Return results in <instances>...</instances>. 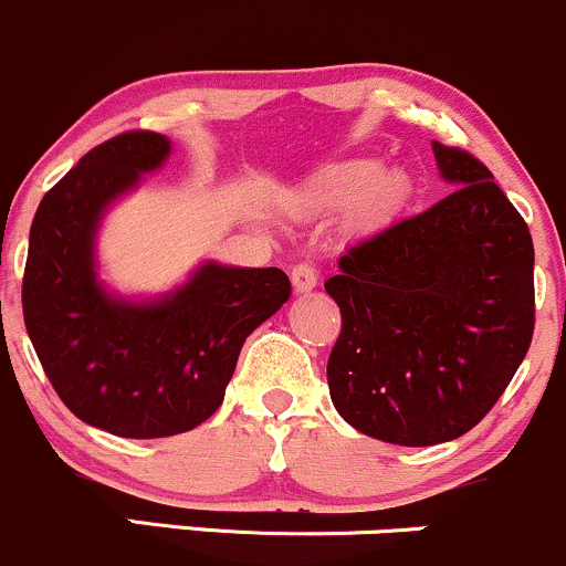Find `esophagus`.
I'll return each instance as SVG.
<instances>
[{
	"mask_svg": "<svg viewBox=\"0 0 566 566\" xmlns=\"http://www.w3.org/2000/svg\"><path fill=\"white\" fill-rule=\"evenodd\" d=\"M291 283H294L296 294H307V291H313L317 285L315 266L313 264H296L294 270H291Z\"/></svg>",
	"mask_w": 566,
	"mask_h": 566,
	"instance_id": "obj_1",
	"label": "esophagus"
}]
</instances>
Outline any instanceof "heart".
I'll return each mask as SVG.
<instances>
[{"mask_svg": "<svg viewBox=\"0 0 566 566\" xmlns=\"http://www.w3.org/2000/svg\"><path fill=\"white\" fill-rule=\"evenodd\" d=\"M409 198L411 176L403 168L347 157L313 170L291 192V206L302 213H328L347 206L353 230H377L396 219Z\"/></svg>", "mask_w": 566, "mask_h": 566, "instance_id": "b5f03b06", "label": "heart"}]
</instances>
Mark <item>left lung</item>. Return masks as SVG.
<instances>
[{
  "label": "left lung",
  "instance_id": "left-lung-1",
  "mask_svg": "<svg viewBox=\"0 0 566 566\" xmlns=\"http://www.w3.org/2000/svg\"><path fill=\"white\" fill-rule=\"evenodd\" d=\"M454 192L355 243L326 281L342 332L328 390L342 420L398 447L475 428L535 328V249L522 213L465 149L433 142Z\"/></svg>",
  "mask_w": 566,
  "mask_h": 566
}]
</instances>
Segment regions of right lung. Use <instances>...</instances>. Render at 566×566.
<instances>
[{"mask_svg": "<svg viewBox=\"0 0 566 566\" xmlns=\"http://www.w3.org/2000/svg\"><path fill=\"white\" fill-rule=\"evenodd\" d=\"M168 157L163 133L114 136L44 195L31 221V345L69 411L119 438H165L206 422L224 401L245 336L291 296L277 266L219 262H202L151 300L106 289L95 259L101 221Z\"/></svg>", "mask_w": 566, "mask_h": 566, "instance_id": "right-lung-1", "label": "right lung"}]
</instances>
